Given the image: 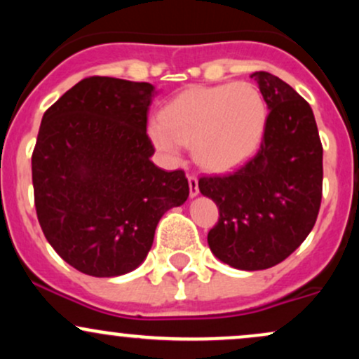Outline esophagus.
Segmentation results:
<instances>
[{
    "label": "esophagus",
    "mask_w": 359,
    "mask_h": 359,
    "mask_svg": "<svg viewBox=\"0 0 359 359\" xmlns=\"http://www.w3.org/2000/svg\"><path fill=\"white\" fill-rule=\"evenodd\" d=\"M189 194L191 197H196L199 194V179L196 175H189Z\"/></svg>",
    "instance_id": "1"
}]
</instances>
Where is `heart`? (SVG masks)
Instances as JSON below:
<instances>
[{
    "mask_svg": "<svg viewBox=\"0 0 359 359\" xmlns=\"http://www.w3.org/2000/svg\"><path fill=\"white\" fill-rule=\"evenodd\" d=\"M266 125V104L250 82L192 88L163 108L148 133L160 151L177 160L184 145L194 147L201 165L226 172L255 155Z\"/></svg>",
    "mask_w": 359,
    "mask_h": 359,
    "instance_id": "heart-1",
    "label": "heart"
}]
</instances>
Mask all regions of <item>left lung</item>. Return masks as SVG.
I'll list each match as a JSON object with an SVG mask.
<instances>
[{
  "instance_id": "obj_1",
  "label": "left lung",
  "mask_w": 359,
  "mask_h": 359,
  "mask_svg": "<svg viewBox=\"0 0 359 359\" xmlns=\"http://www.w3.org/2000/svg\"><path fill=\"white\" fill-rule=\"evenodd\" d=\"M269 106L257 155L236 172L199 179L219 208L209 248L238 270L283 262L314 228L323 199V143L309 102L270 72L251 74Z\"/></svg>"
}]
</instances>
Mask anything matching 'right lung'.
Returning <instances> with one entry per match:
<instances>
[{
	"instance_id": "right-lung-1",
	"label": "right lung",
	"mask_w": 359,
	"mask_h": 359,
	"mask_svg": "<svg viewBox=\"0 0 359 359\" xmlns=\"http://www.w3.org/2000/svg\"><path fill=\"white\" fill-rule=\"evenodd\" d=\"M148 82L88 77L45 111L32 155L35 209L52 248L93 277H118L147 258L160 217L184 204V170L150 160Z\"/></svg>"
}]
</instances>
